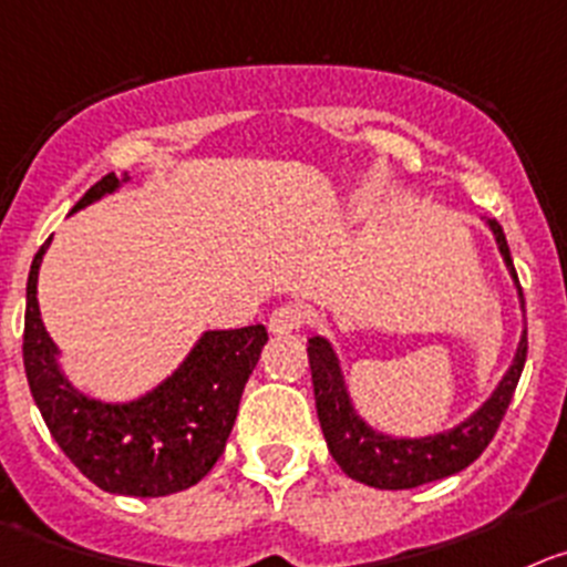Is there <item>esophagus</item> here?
<instances>
[{
  "label": "esophagus",
  "mask_w": 567,
  "mask_h": 567,
  "mask_svg": "<svg viewBox=\"0 0 567 567\" xmlns=\"http://www.w3.org/2000/svg\"><path fill=\"white\" fill-rule=\"evenodd\" d=\"M301 324H305V310H301V305H293V301L274 310L271 319H268V330L274 336H290V332L301 330Z\"/></svg>",
  "instance_id": "esophagus-1"
}]
</instances>
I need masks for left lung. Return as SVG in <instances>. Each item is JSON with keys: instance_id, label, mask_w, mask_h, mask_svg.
<instances>
[{"instance_id": "obj_1", "label": "left lung", "mask_w": 567, "mask_h": 567, "mask_svg": "<svg viewBox=\"0 0 567 567\" xmlns=\"http://www.w3.org/2000/svg\"><path fill=\"white\" fill-rule=\"evenodd\" d=\"M486 224H489L495 243L504 254L512 279H515L523 308V290L520 282H517L515 266H512L504 229H501L498 220H486ZM526 352L528 341L526 330H523L509 372L504 374L498 389L492 391L489 400L475 414H470L467 420L458 422L451 431L420 439H403L374 431L372 425H367L358 416L355 405L349 400L347 383H343L341 363H338L330 341L313 336L308 341V358L310 372H313L316 411H319L321 431H324L332 458L349 478L361 481L367 486H378V489H411V486L431 484V481L462 473L486 451V444L498 431L501 420H504L506 409L512 403V394L517 389V380H520Z\"/></svg>"}]
</instances>
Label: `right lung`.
<instances>
[{
	"label": "right lung",
	"mask_w": 567,
	"mask_h": 567,
	"mask_svg": "<svg viewBox=\"0 0 567 567\" xmlns=\"http://www.w3.org/2000/svg\"><path fill=\"white\" fill-rule=\"evenodd\" d=\"M123 182L128 176H103L78 200L75 212ZM50 240L30 266L21 349L30 391L52 439L92 484L114 495L162 498L198 484L215 467L235 427L243 389L268 341L266 327L204 332L182 367L140 400H94L63 378L58 347L41 321L35 293Z\"/></svg>",
	"instance_id": "obj_1"
}]
</instances>
